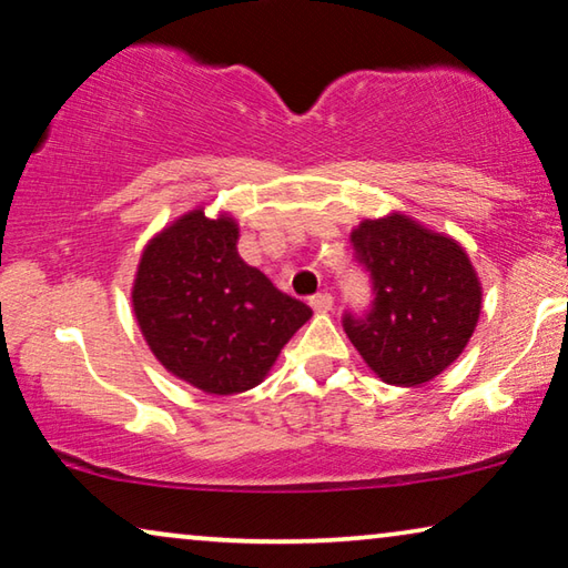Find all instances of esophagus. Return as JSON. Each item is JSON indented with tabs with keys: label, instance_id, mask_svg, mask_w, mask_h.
I'll list each match as a JSON object with an SVG mask.
<instances>
[{
	"label": "esophagus",
	"instance_id": "esophagus-1",
	"mask_svg": "<svg viewBox=\"0 0 568 568\" xmlns=\"http://www.w3.org/2000/svg\"><path fill=\"white\" fill-rule=\"evenodd\" d=\"M310 307L315 310V312H327V310H333V294H327V292H317V294H312V297H310Z\"/></svg>",
	"mask_w": 568,
	"mask_h": 568
}]
</instances>
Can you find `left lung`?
Here are the masks:
<instances>
[{
    "label": "left lung",
    "instance_id": "1",
    "mask_svg": "<svg viewBox=\"0 0 568 568\" xmlns=\"http://www.w3.org/2000/svg\"><path fill=\"white\" fill-rule=\"evenodd\" d=\"M351 243L372 304L343 312L345 335L386 384L430 382L458 358L479 320L481 286L464 248L405 215L366 220Z\"/></svg>",
    "mask_w": 568,
    "mask_h": 568
}]
</instances>
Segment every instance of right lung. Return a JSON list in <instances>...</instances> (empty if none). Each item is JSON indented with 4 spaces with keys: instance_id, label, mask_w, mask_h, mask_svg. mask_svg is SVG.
Instances as JSON below:
<instances>
[{
    "instance_id": "right-lung-1",
    "label": "right lung",
    "mask_w": 568,
    "mask_h": 568,
    "mask_svg": "<svg viewBox=\"0 0 568 568\" xmlns=\"http://www.w3.org/2000/svg\"><path fill=\"white\" fill-rule=\"evenodd\" d=\"M133 307L155 358L207 394L256 386L312 315L245 264L233 220H210L202 210L148 243Z\"/></svg>"
}]
</instances>
